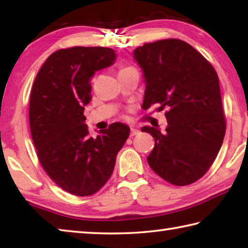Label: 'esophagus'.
I'll return each instance as SVG.
<instances>
[{
	"mask_svg": "<svg viewBox=\"0 0 248 248\" xmlns=\"http://www.w3.org/2000/svg\"><path fill=\"white\" fill-rule=\"evenodd\" d=\"M139 133H140V131L138 129H136L134 127L130 128V137H134V136H137V134H139Z\"/></svg>",
	"mask_w": 248,
	"mask_h": 248,
	"instance_id": "obj_1",
	"label": "esophagus"
}]
</instances>
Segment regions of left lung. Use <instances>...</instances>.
<instances>
[{"label":"left lung","mask_w":248,"mask_h":248,"mask_svg":"<svg viewBox=\"0 0 248 248\" xmlns=\"http://www.w3.org/2000/svg\"><path fill=\"white\" fill-rule=\"evenodd\" d=\"M145 82L142 107L158 105L167 127H145L155 145L148 163L176 186L195 183L207 173L223 143L225 117L219 78L213 66L189 44L164 39L134 49Z\"/></svg>","instance_id":"1"}]
</instances>
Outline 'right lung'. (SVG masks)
Returning <instances> with one entry per match:
<instances>
[{
    "label": "right lung",
    "mask_w": 248,
    "mask_h": 248,
    "mask_svg": "<svg viewBox=\"0 0 248 248\" xmlns=\"http://www.w3.org/2000/svg\"><path fill=\"white\" fill-rule=\"evenodd\" d=\"M110 48L72 47L50 54L31 87L29 124L46 173L75 196L97 192L114 170L130 128L114 123L91 137L84 106L92 99L91 78L114 64Z\"/></svg>",
    "instance_id": "add662e5"
}]
</instances>
